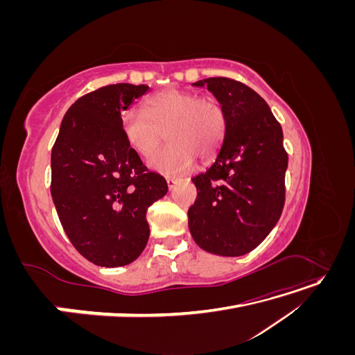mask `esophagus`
I'll return each instance as SVG.
<instances>
[{"label": "esophagus", "mask_w": 355, "mask_h": 355, "mask_svg": "<svg viewBox=\"0 0 355 355\" xmlns=\"http://www.w3.org/2000/svg\"><path fill=\"white\" fill-rule=\"evenodd\" d=\"M166 180H167V187H168V189H173V188L176 187L178 182H179L176 178H167Z\"/></svg>", "instance_id": "1"}]
</instances>
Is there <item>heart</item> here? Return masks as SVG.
Returning <instances> with one entry per match:
<instances>
[{
	"label": "heart",
	"instance_id": "obj_1",
	"mask_svg": "<svg viewBox=\"0 0 355 355\" xmlns=\"http://www.w3.org/2000/svg\"><path fill=\"white\" fill-rule=\"evenodd\" d=\"M121 125L127 142L142 157L154 154L166 133L168 145L148 164L158 173L180 175L191 168L194 157L204 161L214 155L223 141L227 120L214 99L166 89L148 98L144 111H125Z\"/></svg>",
	"mask_w": 355,
	"mask_h": 355
}]
</instances>
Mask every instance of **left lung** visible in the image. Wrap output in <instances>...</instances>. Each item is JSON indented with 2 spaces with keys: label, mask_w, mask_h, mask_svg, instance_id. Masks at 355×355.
<instances>
[{
  "label": "left lung",
  "mask_w": 355,
  "mask_h": 355,
  "mask_svg": "<svg viewBox=\"0 0 355 355\" xmlns=\"http://www.w3.org/2000/svg\"><path fill=\"white\" fill-rule=\"evenodd\" d=\"M194 85L219 101L227 128L216 161L192 178L198 196L188 210L189 231L202 250L241 256L256 249L282 216L288 163L283 130L245 84L213 77Z\"/></svg>",
  "instance_id": "8db88e82"
}]
</instances>
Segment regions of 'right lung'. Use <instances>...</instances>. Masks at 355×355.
Wrapping results in <instances>:
<instances>
[{"mask_svg": "<svg viewBox=\"0 0 355 355\" xmlns=\"http://www.w3.org/2000/svg\"><path fill=\"white\" fill-rule=\"evenodd\" d=\"M149 90L127 83L81 96L51 149V197L72 245L94 265L136 261L149 239L148 207L167 194L127 142L121 114Z\"/></svg>", "mask_w": 355, "mask_h": 355, "instance_id": "add662e5", "label": "right lung"}]
</instances>
